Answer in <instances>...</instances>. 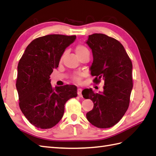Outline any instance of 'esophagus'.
<instances>
[{
  "label": "esophagus",
  "instance_id": "esophagus-1",
  "mask_svg": "<svg viewBox=\"0 0 156 156\" xmlns=\"http://www.w3.org/2000/svg\"><path fill=\"white\" fill-rule=\"evenodd\" d=\"M77 94H78V96L80 98H82L83 95H82V89L81 88H78L77 89Z\"/></svg>",
  "mask_w": 156,
  "mask_h": 156
}]
</instances>
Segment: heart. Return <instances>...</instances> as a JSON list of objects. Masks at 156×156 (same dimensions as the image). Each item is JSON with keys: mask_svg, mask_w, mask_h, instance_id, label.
I'll list each match as a JSON object with an SVG mask.
<instances>
[{"mask_svg": "<svg viewBox=\"0 0 156 156\" xmlns=\"http://www.w3.org/2000/svg\"><path fill=\"white\" fill-rule=\"evenodd\" d=\"M88 49L86 48L85 46L82 45V44H79L76 46V48H75V52H76V53L78 56L83 55V53H86V52H88ZM64 55V54L62 56L61 59H62ZM83 77V73H79V74L75 75L73 77V79L75 82L80 83L81 81V79H82Z\"/></svg>", "mask_w": 156, "mask_h": 156, "instance_id": "obj_1", "label": "heart"}]
</instances>
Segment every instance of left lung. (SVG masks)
<instances>
[{
	"label": "left lung",
	"mask_w": 156,
	"mask_h": 156,
	"mask_svg": "<svg viewBox=\"0 0 156 156\" xmlns=\"http://www.w3.org/2000/svg\"><path fill=\"white\" fill-rule=\"evenodd\" d=\"M87 44L93 54L90 67L93 82L104 81L103 91L94 93L84 90L85 99L94 103L92 110L87 113L90 123L98 128H108L119 122L129 107L133 88L132 62L120 41L103 34L88 36Z\"/></svg>",
	"instance_id": "1"
}]
</instances>
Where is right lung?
<instances>
[{"instance_id":"obj_1","label":"right lung","mask_w":156,"mask_h":156,"mask_svg":"<svg viewBox=\"0 0 156 156\" xmlns=\"http://www.w3.org/2000/svg\"><path fill=\"white\" fill-rule=\"evenodd\" d=\"M76 36L50 34L32 40L19 61L16 88L19 105L30 123L41 129L57 124L69 99L77 96L75 85L56 87L50 75L58 67L59 61Z\"/></svg>"}]
</instances>
